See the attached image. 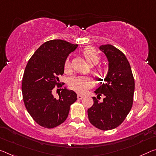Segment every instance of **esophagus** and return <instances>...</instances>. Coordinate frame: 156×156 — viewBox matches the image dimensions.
Masks as SVG:
<instances>
[{
    "mask_svg": "<svg viewBox=\"0 0 156 156\" xmlns=\"http://www.w3.org/2000/svg\"><path fill=\"white\" fill-rule=\"evenodd\" d=\"M84 96L83 95H81V94H78V99H82V98H83Z\"/></svg>",
    "mask_w": 156,
    "mask_h": 156,
    "instance_id": "obj_1",
    "label": "esophagus"
}]
</instances>
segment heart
Wrapping results in <instances>:
<instances>
[{
  "instance_id": "1",
  "label": "heart",
  "mask_w": 156,
  "mask_h": 156,
  "mask_svg": "<svg viewBox=\"0 0 156 156\" xmlns=\"http://www.w3.org/2000/svg\"><path fill=\"white\" fill-rule=\"evenodd\" d=\"M83 54L85 57L86 61L89 65L94 66L98 63L100 61V56L91 47H87L83 50ZM71 66L70 60H66L65 63V69L66 71H69ZM106 72V69L105 67H101L98 69L97 73L99 76L105 75ZM69 86L76 92L85 93L92 86V80L91 79L86 76H74L69 80Z\"/></svg>"
}]
</instances>
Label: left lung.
<instances>
[{
  "instance_id": "1",
  "label": "left lung",
  "mask_w": 156,
  "mask_h": 156,
  "mask_svg": "<svg viewBox=\"0 0 156 156\" xmlns=\"http://www.w3.org/2000/svg\"><path fill=\"white\" fill-rule=\"evenodd\" d=\"M98 48L108 62V71L104 82L94 91L97 97L103 95L99 102L93 97L94 104L87 110L90 123L102 130L119 126L131 110L135 90V80L126 57L111 44Z\"/></svg>"
}]
</instances>
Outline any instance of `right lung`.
Masks as SVG:
<instances>
[{"mask_svg": "<svg viewBox=\"0 0 156 156\" xmlns=\"http://www.w3.org/2000/svg\"><path fill=\"white\" fill-rule=\"evenodd\" d=\"M62 39L44 43L30 59L22 80V94L28 113L41 126L53 128L68 117L70 105L77 100L73 90L65 87L55 98L53 90L60 86L59 76L65 71V63L78 47Z\"/></svg>", "mask_w": 156, "mask_h": 156, "instance_id": "add662e5", "label": "right lung"}]
</instances>
